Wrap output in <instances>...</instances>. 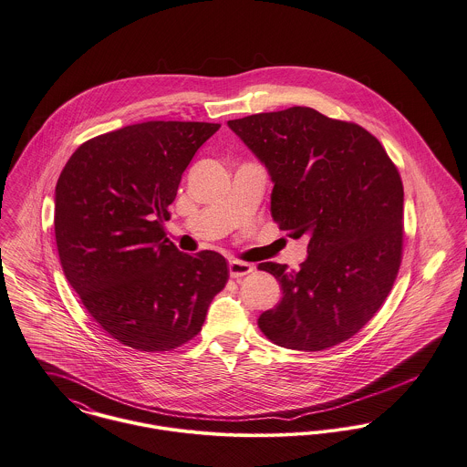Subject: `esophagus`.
Masks as SVG:
<instances>
[{
	"mask_svg": "<svg viewBox=\"0 0 467 467\" xmlns=\"http://www.w3.org/2000/svg\"><path fill=\"white\" fill-rule=\"evenodd\" d=\"M228 271L232 278H241L244 275H250L254 271V265L248 262H241V260H230L228 262Z\"/></svg>",
	"mask_w": 467,
	"mask_h": 467,
	"instance_id": "34e87169",
	"label": "esophagus"
}]
</instances>
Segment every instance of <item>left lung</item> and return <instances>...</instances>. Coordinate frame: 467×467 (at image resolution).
Returning a JSON list of instances; mask_svg holds the SVG:
<instances>
[{"mask_svg": "<svg viewBox=\"0 0 467 467\" xmlns=\"http://www.w3.org/2000/svg\"><path fill=\"white\" fill-rule=\"evenodd\" d=\"M273 182L271 215L308 237L297 271L262 262L282 299L258 317L278 346L321 351L355 336L392 289L403 246V183L368 130L308 107L228 121Z\"/></svg>", "mask_w": 467, "mask_h": 467, "instance_id": "left-lung-1", "label": "left lung"}]
</instances>
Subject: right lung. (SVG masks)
Returning <instances> with one entry per match:
<instances>
[{
	"label": "right lung",
	"instance_id": "right-lung-1",
	"mask_svg": "<svg viewBox=\"0 0 467 467\" xmlns=\"http://www.w3.org/2000/svg\"><path fill=\"white\" fill-rule=\"evenodd\" d=\"M219 130L148 121L84 142L55 187L60 264L92 319L139 351L198 336L228 280L223 254L180 252L164 234L183 171Z\"/></svg>",
	"mask_w": 467,
	"mask_h": 467
}]
</instances>
